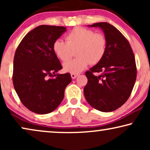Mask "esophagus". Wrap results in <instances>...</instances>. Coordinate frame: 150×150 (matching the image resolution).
<instances>
[{
  "label": "esophagus",
  "instance_id": "34e87169",
  "mask_svg": "<svg viewBox=\"0 0 150 150\" xmlns=\"http://www.w3.org/2000/svg\"><path fill=\"white\" fill-rule=\"evenodd\" d=\"M77 76H78V74H71V79H75L76 78Z\"/></svg>",
  "mask_w": 150,
  "mask_h": 150
}]
</instances>
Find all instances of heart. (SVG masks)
<instances>
[{"label":"heart","instance_id":"b5f03b06","mask_svg":"<svg viewBox=\"0 0 150 150\" xmlns=\"http://www.w3.org/2000/svg\"><path fill=\"white\" fill-rule=\"evenodd\" d=\"M65 41L55 40L52 50L62 61H67L76 50V59L63 64L64 71L78 74L83 71L89 63L96 65L103 59L107 48V40L102 33H95L89 28L76 26L66 35Z\"/></svg>","mask_w":150,"mask_h":150}]
</instances>
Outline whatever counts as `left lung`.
Masks as SVG:
<instances>
[{"label": "left lung", "mask_w": 150, "mask_h": 150, "mask_svg": "<svg viewBox=\"0 0 150 150\" xmlns=\"http://www.w3.org/2000/svg\"><path fill=\"white\" fill-rule=\"evenodd\" d=\"M89 26L102 28L107 48L103 59L85 72L88 81L84 95L92 107L111 112L122 106L132 93L137 73L134 55L128 41L115 26L107 22Z\"/></svg>", "instance_id": "1"}]
</instances>
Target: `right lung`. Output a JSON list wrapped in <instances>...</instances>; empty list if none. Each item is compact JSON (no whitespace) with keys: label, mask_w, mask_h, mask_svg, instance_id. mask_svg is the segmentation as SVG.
Wrapping results in <instances>:
<instances>
[{"label":"right lung","mask_w":150,"mask_h":150,"mask_svg":"<svg viewBox=\"0 0 150 150\" xmlns=\"http://www.w3.org/2000/svg\"><path fill=\"white\" fill-rule=\"evenodd\" d=\"M66 30L65 26L41 25L22 39L13 59V87L22 104L38 114L52 112L64 98L71 81L69 73L56 74L62 69L52 44Z\"/></svg>","instance_id":"obj_1"}]
</instances>
